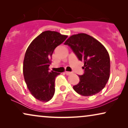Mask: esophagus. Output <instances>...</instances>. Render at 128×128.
<instances>
[{
  "label": "esophagus",
  "instance_id": "obj_1",
  "mask_svg": "<svg viewBox=\"0 0 128 128\" xmlns=\"http://www.w3.org/2000/svg\"><path fill=\"white\" fill-rule=\"evenodd\" d=\"M65 73L66 75L69 76V75H70L71 74H72V73L70 72H65Z\"/></svg>",
  "mask_w": 128,
  "mask_h": 128
}]
</instances>
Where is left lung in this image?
Wrapping results in <instances>:
<instances>
[{"instance_id": "8db88e82", "label": "left lung", "mask_w": 128, "mask_h": 128, "mask_svg": "<svg viewBox=\"0 0 128 128\" xmlns=\"http://www.w3.org/2000/svg\"><path fill=\"white\" fill-rule=\"evenodd\" d=\"M64 44L70 47L78 60L84 63V73L78 76L79 83L73 87L74 90L84 96L101 92L109 80L110 73V56L104 45L84 33L70 36Z\"/></svg>"}]
</instances>
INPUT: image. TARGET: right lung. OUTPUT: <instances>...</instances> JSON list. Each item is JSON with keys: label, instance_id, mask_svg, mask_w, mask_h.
<instances>
[{"label": "right lung", "instance_id": "1", "mask_svg": "<svg viewBox=\"0 0 128 128\" xmlns=\"http://www.w3.org/2000/svg\"><path fill=\"white\" fill-rule=\"evenodd\" d=\"M67 36L45 31L31 42L23 62L24 80L31 94L42 102L50 100L55 94V78L60 73L49 71L54 50Z\"/></svg>", "mask_w": 128, "mask_h": 128}]
</instances>
